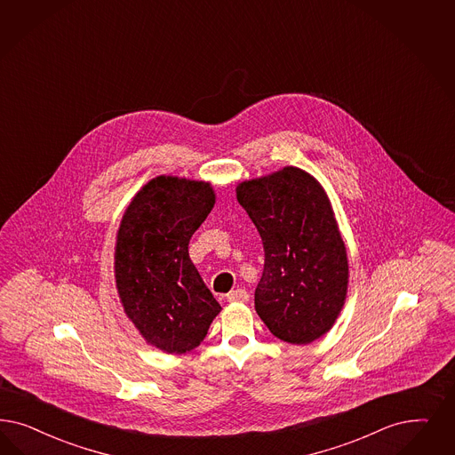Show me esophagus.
Wrapping results in <instances>:
<instances>
[{
	"label": "esophagus",
	"mask_w": 455,
	"mask_h": 455,
	"mask_svg": "<svg viewBox=\"0 0 455 455\" xmlns=\"http://www.w3.org/2000/svg\"><path fill=\"white\" fill-rule=\"evenodd\" d=\"M249 292L245 291V289H235V291H230L228 294H227V300L228 302H245V300H249Z\"/></svg>",
	"instance_id": "esophagus-1"
}]
</instances>
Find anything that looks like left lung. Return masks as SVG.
I'll use <instances>...</instances> for the list:
<instances>
[{"label": "left lung", "mask_w": 455, "mask_h": 455, "mask_svg": "<svg viewBox=\"0 0 455 455\" xmlns=\"http://www.w3.org/2000/svg\"><path fill=\"white\" fill-rule=\"evenodd\" d=\"M236 200L257 227L266 264L255 311L268 331L309 345L332 328L347 292V257L330 198L294 166L236 187Z\"/></svg>", "instance_id": "obj_1"}]
</instances>
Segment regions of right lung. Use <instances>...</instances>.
<instances>
[{"mask_svg":"<svg viewBox=\"0 0 455 455\" xmlns=\"http://www.w3.org/2000/svg\"><path fill=\"white\" fill-rule=\"evenodd\" d=\"M213 204L210 183L157 176L121 220L114 257L119 298L146 343L164 353L195 349L221 311L188 253Z\"/></svg>","mask_w":455,"mask_h":455,"instance_id":"add662e5","label":"right lung"}]
</instances>
